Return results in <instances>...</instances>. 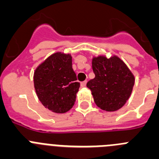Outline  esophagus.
<instances>
[{
	"instance_id": "34e87169",
	"label": "esophagus",
	"mask_w": 159,
	"mask_h": 159,
	"mask_svg": "<svg viewBox=\"0 0 159 159\" xmlns=\"http://www.w3.org/2000/svg\"><path fill=\"white\" fill-rule=\"evenodd\" d=\"M86 83H87V81H81V87H85V85H86Z\"/></svg>"
}]
</instances>
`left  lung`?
<instances>
[{
	"label": "left lung",
	"mask_w": 159,
	"mask_h": 159,
	"mask_svg": "<svg viewBox=\"0 0 159 159\" xmlns=\"http://www.w3.org/2000/svg\"><path fill=\"white\" fill-rule=\"evenodd\" d=\"M92 66L95 78L87 82L94 102L101 109L114 111L124 106L132 92L135 77L117 56L94 57Z\"/></svg>",
	"instance_id": "8db88e82"
}]
</instances>
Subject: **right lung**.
<instances>
[{
	"label": "right lung",
	"mask_w": 159,
	"mask_h": 159,
	"mask_svg": "<svg viewBox=\"0 0 159 159\" xmlns=\"http://www.w3.org/2000/svg\"><path fill=\"white\" fill-rule=\"evenodd\" d=\"M39 99L55 113H64L74 106L80 83L72 68V57L57 52L48 57L34 73Z\"/></svg>",
	"instance_id": "right-lung-1"
}]
</instances>
